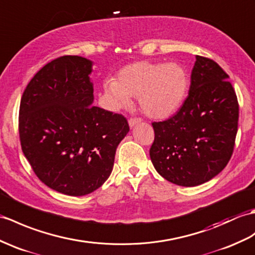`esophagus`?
I'll return each instance as SVG.
<instances>
[{
	"label": "esophagus",
	"instance_id": "obj_1",
	"mask_svg": "<svg viewBox=\"0 0 255 255\" xmlns=\"http://www.w3.org/2000/svg\"><path fill=\"white\" fill-rule=\"evenodd\" d=\"M141 122H142V120H141L140 117H131V118H129V121H128L130 127H133V126H135V125H137V124H139Z\"/></svg>",
	"mask_w": 255,
	"mask_h": 255
}]
</instances>
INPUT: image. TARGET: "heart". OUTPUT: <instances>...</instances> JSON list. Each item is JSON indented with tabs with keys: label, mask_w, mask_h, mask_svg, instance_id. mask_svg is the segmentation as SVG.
<instances>
[{
	"label": "heart",
	"mask_w": 255,
	"mask_h": 255,
	"mask_svg": "<svg viewBox=\"0 0 255 255\" xmlns=\"http://www.w3.org/2000/svg\"><path fill=\"white\" fill-rule=\"evenodd\" d=\"M104 88L117 108H126L131 97H138L140 108L147 116L165 120L185 101L189 76L178 63L139 61L121 69L117 81H106Z\"/></svg>",
	"instance_id": "heart-1"
}]
</instances>
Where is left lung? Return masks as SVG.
Returning a JSON list of instances; mask_svg holds the SVG:
<instances>
[{
	"mask_svg": "<svg viewBox=\"0 0 255 255\" xmlns=\"http://www.w3.org/2000/svg\"><path fill=\"white\" fill-rule=\"evenodd\" d=\"M226 72L197 55L189 94L177 113L153 122V166L163 178L183 187L211 180L226 167L238 130L239 104Z\"/></svg>",
	"mask_w": 255,
	"mask_h": 255,
	"instance_id": "obj_1",
	"label": "left lung"
}]
</instances>
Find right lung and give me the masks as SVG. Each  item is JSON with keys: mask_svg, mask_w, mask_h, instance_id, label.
<instances>
[{"mask_svg": "<svg viewBox=\"0 0 255 255\" xmlns=\"http://www.w3.org/2000/svg\"><path fill=\"white\" fill-rule=\"evenodd\" d=\"M91 66L76 55L47 63L26 87L19 108L21 150L34 174L74 197L108 180L117 145L129 131L126 117L91 105Z\"/></svg>", "mask_w": 255, "mask_h": 255, "instance_id": "right-lung-1", "label": "right lung"}]
</instances>
